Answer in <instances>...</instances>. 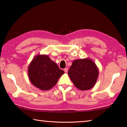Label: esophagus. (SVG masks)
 Wrapping results in <instances>:
<instances>
[{
	"label": "esophagus",
	"instance_id": "1",
	"mask_svg": "<svg viewBox=\"0 0 127 127\" xmlns=\"http://www.w3.org/2000/svg\"><path fill=\"white\" fill-rule=\"evenodd\" d=\"M64 71L65 72V73H67V72H68V68H64Z\"/></svg>",
	"mask_w": 127,
	"mask_h": 127
}]
</instances>
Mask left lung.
<instances>
[{"label": "left lung", "instance_id": "1", "mask_svg": "<svg viewBox=\"0 0 127 127\" xmlns=\"http://www.w3.org/2000/svg\"><path fill=\"white\" fill-rule=\"evenodd\" d=\"M68 76L75 86L82 91L92 89L98 76V69L91 59H76L68 70Z\"/></svg>", "mask_w": 127, "mask_h": 127}]
</instances>
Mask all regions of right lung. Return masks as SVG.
<instances>
[{"instance_id": "1", "label": "right lung", "mask_w": 127, "mask_h": 127, "mask_svg": "<svg viewBox=\"0 0 127 127\" xmlns=\"http://www.w3.org/2000/svg\"><path fill=\"white\" fill-rule=\"evenodd\" d=\"M64 73L48 55H37L28 67V76L32 84L42 91L50 90Z\"/></svg>"}]
</instances>
